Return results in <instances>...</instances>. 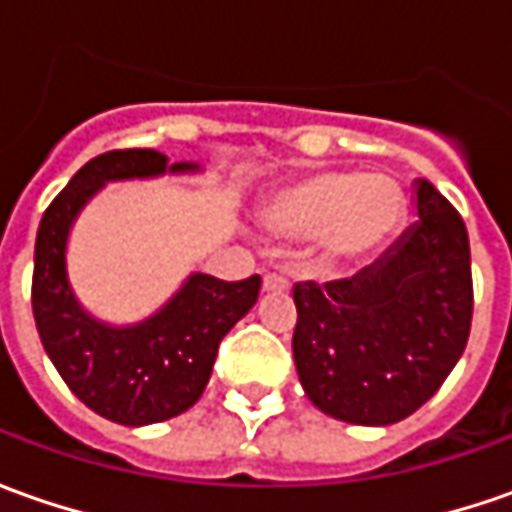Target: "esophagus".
<instances>
[{"instance_id": "obj_1", "label": "esophagus", "mask_w": 512, "mask_h": 512, "mask_svg": "<svg viewBox=\"0 0 512 512\" xmlns=\"http://www.w3.org/2000/svg\"><path fill=\"white\" fill-rule=\"evenodd\" d=\"M262 287H265V293H285L290 285H287L285 276H279V273H267Z\"/></svg>"}]
</instances>
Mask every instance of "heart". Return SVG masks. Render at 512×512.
I'll return each instance as SVG.
<instances>
[{
    "label": "heart",
    "mask_w": 512,
    "mask_h": 512,
    "mask_svg": "<svg viewBox=\"0 0 512 512\" xmlns=\"http://www.w3.org/2000/svg\"><path fill=\"white\" fill-rule=\"evenodd\" d=\"M262 219L276 239L307 242L319 236L327 259H359L399 230L404 196L387 176L316 170L279 190Z\"/></svg>",
    "instance_id": "b5f03b06"
}]
</instances>
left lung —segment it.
<instances>
[{
	"label": "left lung",
	"instance_id": "left-lung-1",
	"mask_svg": "<svg viewBox=\"0 0 512 512\" xmlns=\"http://www.w3.org/2000/svg\"><path fill=\"white\" fill-rule=\"evenodd\" d=\"M416 222L373 265L293 287V359L305 396L347 424L416 413L462 359L473 319L470 242L456 207L413 182Z\"/></svg>",
	"mask_w": 512,
	"mask_h": 512
}]
</instances>
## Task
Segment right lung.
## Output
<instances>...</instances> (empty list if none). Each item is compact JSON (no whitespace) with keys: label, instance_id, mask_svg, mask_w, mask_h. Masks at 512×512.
Masks as SVG:
<instances>
[{"label":"right lung","instance_id":"add662e5","mask_svg":"<svg viewBox=\"0 0 512 512\" xmlns=\"http://www.w3.org/2000/svg\"><path fill=\"white\" fill-rule=\"evenodd\" d=\"M202 173L159 150H110L90 159L45 210L33 250V319L45 353L73 396L110 422L145 427L190 410L205 393L219 342L256 305L262 279L222 282L190 273L148 319L110 325L79 302L68 239L79 213L108 182Z\"/></svg>","mask_w":512,"mask_h":512}]
</instances>
